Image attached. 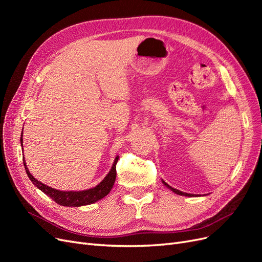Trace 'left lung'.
<instances>
[{
    "instance_id": "1",
    "label": "left lung",
    "mask_w": 262,
    "mask_h": 262,
    "mask_svg": "<svg viewBox=\"0 0 262 262\" xmlns=\"http://www.w3.org/2000/svg\"><path fill=\"white\" fill-rule=\"evenodd\" d=\"M163 181V184L167 187L168 189H170L172 192H175V193H177V194H179V195H185V196H194V194H191V193H186V192H182V191H180V190H177V189H175V188H172V187H170L169 185H167L166 184V182L164 181V180H162ZM196 195V194H195Z\"/></svg>"
}]
</instances>
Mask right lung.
Wrapping results in <instances>:
<instances>
[{"label": "right lung", "instance_id": "right-lung-1", "mask_svg": "<svg viewBox=\"0 0 262 262\" xmlns=\"http://www.w3.org/2000/svg\"><path fill=\"white\" fill-rule=\"evenodd\" d=\"M20 145L23 148V132L20 136ZM118 160H119V156L115 158L112 169L109 170L106 177L102 179L97 186H95L94 188H91V189L81 190V191H73V190H71V191H63V190L54 189L42 184V182L38 181L33 175H31L26 165L25 158H23V162H24V166H25L27 176L39 190H41L43 193H46L49 198H51L53 201H55L60 205H63V207L77 208V207H83V205H89V204L97 202L98 200L102 199V198L106 196L110 192V190H112L114 187L116 176H117L116 165Z\"/></svg>", "mask_w": 262, "mask_h": 262}]
</instances>
